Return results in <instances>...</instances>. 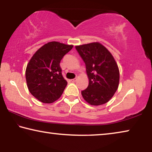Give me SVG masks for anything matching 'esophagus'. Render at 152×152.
<instances>
[{"label": "esophagus", "instance_id": "1", "mask_svg": "<svg viewBox=\"0 0 152 152\" xmlns=\"http://www.w3.org/2000/svg\"><path fill=\"white\" fill-rule=\"evenodd\" d=\"M76 80H77V78H74V79H72V80H71V81L72 82H75Z\"/></svg>", "mask_w": 152, "mask_h": 152}]
</instances>
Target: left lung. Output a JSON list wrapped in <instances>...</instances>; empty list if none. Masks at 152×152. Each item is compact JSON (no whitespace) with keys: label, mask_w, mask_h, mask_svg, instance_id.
Masks as SVG:
<instances>
[{"label":"left lung","mask_w":152,"mask_h":152,"mask_svg":"<svg viewBox=\"0 0 152 152\" xmlns=\"http://www.w3.org/2000/svg\"><path fill=\"white\" fill-rule=\"evenodd\" d=\"M84 61L89 79L88 86L81 92L84 99L91 105L106 103L117 91L119 70L114 58L100 43L76 46Z\"/></svg>","instance_id":"1"}]
</instances>
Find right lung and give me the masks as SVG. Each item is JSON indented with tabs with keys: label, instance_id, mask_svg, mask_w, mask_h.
Here are the masks:
<instances>
[{
	"label": "right lung",
	"instance_id": "add662e5",
	"mask_svg": "<svg viewBox=\"0 0 152 152\" xmlns=\"http://www.w3.org/2000/svg\"><path fill=\"white\" fill-rule=\"evenodd\" d=\"M73 48L57 42L46 43L28 63L25 77L33 96L43 103H51L62 94L67 81L61 74L60 61Z\"/></svg>",
	"mask_w": 152,
	"mask_h": 152
}]
</instances>
